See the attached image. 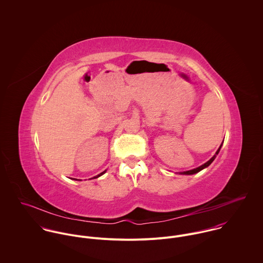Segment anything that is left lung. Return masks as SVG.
I'll return each mask as SVG.
<instances>
[{"label":"left lung","instance_id":"1","mask_svg":"<svg viewBox=\"0 0 263 263\" xmlns=\"http://www.w3.org/2000/svg\"><path fill=\"white\" fill-rule=\"evenodd\" d=\"M221 147H222V145L220 146V148L218 149L217 151V153H216V155L211 159V160H209L206 163H204L203 165H201V166H199V167H197V168H195V169H192V170H189V171H184V172H181V174H186V175H190V174H194V173H197V172H199L200 170H202V169H204V168H206L208 166H210L211 164H212V162L215 160V158L217 157V155L219 154V152L221 150Z\"/></svg>","mask_w":263,"mask_h":263}]
</instances>
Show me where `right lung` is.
I'll use <instances>...</instances> for the list:
<instances>
[{
  "label": "right lung",
  "instance_id": "add662e5",
  "mask_svg": "<svg viewBox=\"0 0 263 263\" xmlns=\"http://www.w3.org/2000/svg\"><path fill=\"white\" fill-rule=\"evenodd\" d=\"M104 173H105V171H103V172H102V173H100V174H98V175H97V176H95V177H94V178H97V177H99V176H101V175H102V174H104Z\"/></svg>",
  "mask_w": 263,
  "mask_h": 263
}]
</instances>
